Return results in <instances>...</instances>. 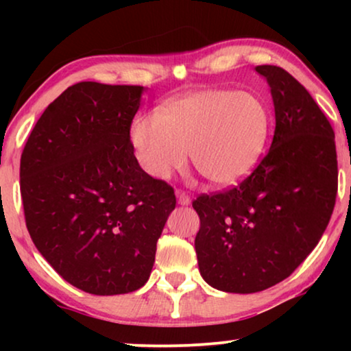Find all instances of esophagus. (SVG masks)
Returning <instances> with one entry per match:
<instances>
[{
    "label": "esophagus",
    "mask_w": 351,
    "mask_h": 351,
    "mask_svg": "<svg viewBox=\"0 0 351 351\" xmlns=\"http://www.w3.org/2000/svg\"><path fill=\"white\" fill-rule=\"evenodd\" d=\"M176 196H177V203H179L180 206H190L191 204V198L185 193V191L177 190L176 191Z\"/></svg>",
    "instance_id": "34e87169"
}]
</instances>
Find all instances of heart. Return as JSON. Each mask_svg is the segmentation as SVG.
Returning a JSON list of instances; mask_svg holds the SVG:
<instances>
[{"mask_svg": "<svg viewBox=\"0 0 351 351\" xmlns=\"http://www.w3.org/2000/svg\"><path fill=\"white\" fill-rule=\"evenodd\" d=\"M270 129V110L257 94L206 89L162 105L156 114H138L129 138L138 166L153 179H169L190 150L201 176L230 186L256 169Z\"/></svg>", "mask_w": 351, "mask_h": 351, "instance_id": "b5f03b06", "label": "heart"}]
</instances>
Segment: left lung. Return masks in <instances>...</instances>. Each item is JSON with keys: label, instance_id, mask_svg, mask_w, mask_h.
<instances>
[{"label": "left lung", "instance_id": "8db88e82", "mask_svg": "<svg viewBox=\"0 0 351 351\" xmlns=\"http://www.w3.org/2000/svg\"><path fill=\"white\" fill-rule=\"evenodd\" d=\"M275 105L270 150L238 186L193 201L203 280L252 294L286 280L323 237L337 195L334 131L304 86L281 66L258 65Z\"/></svg>", "mask_w": 351, "mask_h": 351}]
</instances>
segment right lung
Instances as JSON below:
<instances>
[{
    "instance_id": "add662e5",
    "label": "right lung",
    "mask_w": 351,
    "mask_h": 351,
    "mask_svg": "<svg viewBox=\"0 0 351 351\" xmlns=\"http://www.w3.org/2000/svg\"><path fill=\"white\" fill-rule=\"evenodd\" d=\"M143 86H70L38 119L21 158L28 233L71 286L95 295L137 291L176 208L166 182L138 166L129 138Z\"/></svg>"
}]
</instances>
